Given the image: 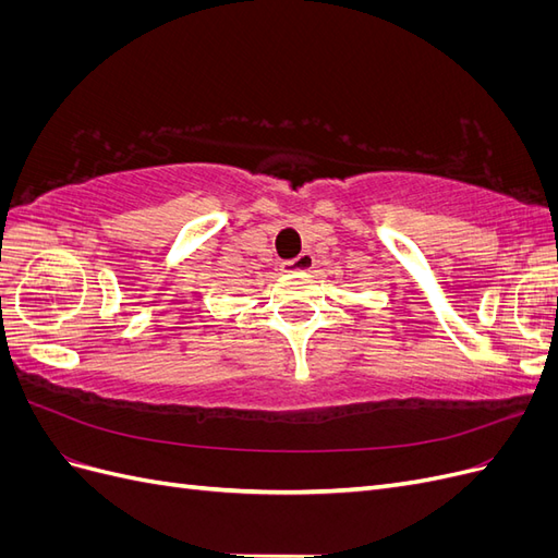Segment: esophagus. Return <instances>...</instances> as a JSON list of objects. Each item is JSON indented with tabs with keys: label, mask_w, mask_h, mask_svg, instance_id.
I'll return each instance as SVG.
<instances>
[{
	"label": "esophagus",
	"mask_w": 558,
	"mask_h": 558,
	"mask_svg": "<svg viewBox=\"0 0 558 558\" xmlns=\"http://www.w3.org/2000/svg\"><path fill=\"white\" fill-rule=\"evenodd\" d=\"M312 267H314L312 253H300L298 258L283 263V272H310Z\"/></svg>",
	"instance_id": "1"
}]
</instances>
